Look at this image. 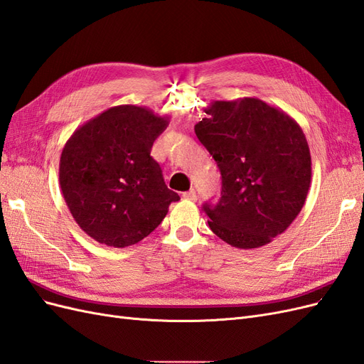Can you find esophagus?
Listing matches in <instances>:
<instances>
[{"instance_id":"1","label":"esophagus","mask_w":364,"mask_h":364,"mask_svg":"<svg viewBox=\"0 0 364 364\" xmlns=\"http://www.w3.org/2000/svg\"><path fill=\"white\" fill-rule=\"evenodd\" d=\"M185 199H188V200H191V202H196L197 200V193H196V190H190V191H186V193H183L182 194Z\"/></svg>"}]
</instances>
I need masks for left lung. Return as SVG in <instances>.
<instances>
[{
  "instance_id": "left-lung-1",
  "label": "left lung",
  "mask_w": 364,
  "mask_h": 364,
  "mask_svg": "<svg viewBox=\"0 0 364 364\" xmlns=\"http://www.w3.org/2000/svg\"><path fill=\"white\" fill-rule=\"evenodd\" d=\"M194 126L217 162L222 193L205 203L213 232L238 249L282 234L301 213L311 182V155L301 126L258 98L213 102Z\"/></svg>"
}]
</instances>
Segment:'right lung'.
I'll return each instance as SVG.
<instances>
[{
  "mask_svg": "<svg viewBox=\"0 0 364 364\" xmlns=\"http://www.w3.org/2000/svg\"><path fill=\"white\" fill-rule=\"evenodd\" d=\"M167 126L168 117L121 105L86 121L65 144L59 164L63 199L77 225L98 243L136 245L181 199L150 156Z\"/></svg>",
  "mask_w": 364,
  "mask_h": 364,
  "instance_id": "right-lung-1",
  "label": "right lung"
}]
</instances>
